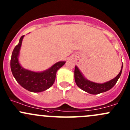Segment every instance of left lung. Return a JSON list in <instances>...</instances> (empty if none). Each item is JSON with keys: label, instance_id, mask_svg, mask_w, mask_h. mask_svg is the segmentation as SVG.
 I'll use <instances>...</instances> for the list:
<instances>
[{"label": "left lung", "instance_id": "obj_1", "mask_svg": "<svg viewBox=\"0 0 130 130\" xmlns=\"http://www.w3.org/2000/svg\"><path fill=\"white\" fill-rule=\"evenodd\" d=\"M122 69H123V65L121 66V69L119 74L116 76L115 78L108 82H105L103 84H98L95 82H91L89 80L86 79L82 73L80 72L79 69H78L77 66L75 67L74 70V77L75 81L79 88L91 94H98L100 93L104 92L111 89L112 87L115 86L118 80L120 78L122 72Z\"/></svg>", "mask_w": 130, "mask_h": 130}]
</instances>
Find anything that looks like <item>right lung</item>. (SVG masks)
I'll list each match as a JSON object with an SVG mask.
<instances>
[{
  "label": "right lung",
  "mask_w": 130,
  "mask_h": 130,
  "mask_svg": "<svg viewBox=\"0 0 130 130\" xmlns=\"http://www.w3.org/2000/svg\"><path fill=\"white\" fill-rule=\"evenodd\" d=\"M24 36L21 37L18 45L15 46L10 59V69L17 82L25 89L32 92H40L49 89L55 80L57 70L65 61L56 63L50 69L41 72H35L26 70L19 64L18 57Z\"/></svg>",
  "instance_id": "right-lung-1"
}]
</instances>
